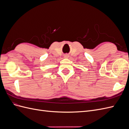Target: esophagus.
I'll use <instances>...</instances> for the list:
<instances>
[{"mask_svg":"<svg viewBox=\"0 0 129 129\" xmlns=\"http://www.w3.org/2000/svg\"><path fill=\"white\" fill-rule=\"evenodd\" d=\"M64 56V58H68L69 57V55H68V54H66Z\"/></svg>","mask_w":129,"mask_h":129,"instance_id":"1","label":"esophagus"}]
</instances>
